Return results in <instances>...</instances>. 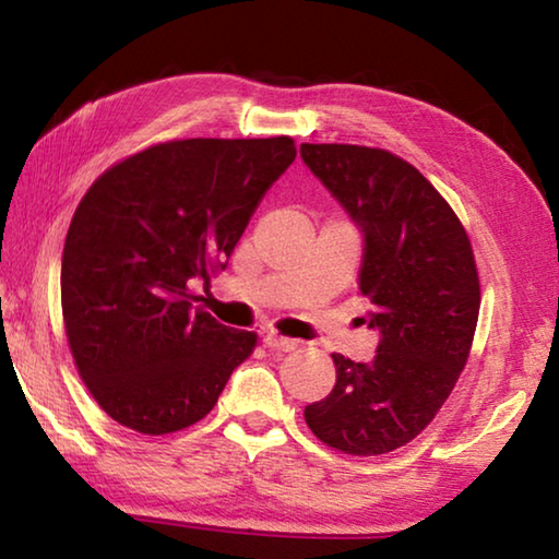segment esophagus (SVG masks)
<instances>
[{"instance_id":"34e87169","label":"esophagus","mask_w":559,"mask_h":559,"mask_svg":"<svg viewBox=\"0 0 559 559\" xmlns=\"http://www.w3.org/2000/svg\"><path fill=\"white\" fill-rule=\"evenodd\" d=\"M263 345L271 349H278V353H290V349H296V340L283 337L276 333V330H266V333H263Z\"/></svg>"}]
</instances>
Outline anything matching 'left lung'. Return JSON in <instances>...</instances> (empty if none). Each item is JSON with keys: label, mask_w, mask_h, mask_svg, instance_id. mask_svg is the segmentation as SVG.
<instances>
[{"label": "left lung", "mask_w": 559, "mask_h": 559, "mask_svg": "<svg viewBox=\"0 0 559 559\" xmlns=\"http://www.w3.org/2000/svg\"><path fill=\"white\" fill-rule=\"evenodd\" d=\"M300 157L362 234L357 286L380 333L370 362L333 355L335 386L306 424L328 447L377 456L421 433L456 384L478 323L476 261L459 216L404 159L308 143Z\"/></svg>", "instance_id": "obj_1"}]
</instances>
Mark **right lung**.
Masks as SVG:
<instances>
[{"label":"right lung","instance_id":"right-lung-1","mask_svg":"<svg viewBox=\"0 0 559 559\" xmlns=\"http://www.w3.org/2000/svg\"><path fill=\"white\" fill-rule=\"evenodd\" d=\"M290 138L175 140L103 173L73 214L61 308L75 367L110 419L173 433L214 409L257 335L222 325L189 281L224 271Z\"/></svg>","mask_w":559,"mask_h":559}]
</instances>
